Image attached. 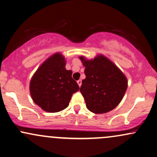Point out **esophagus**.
<instances>
[{
  "label": "esophagus",
  "instance_id": "1",
  "mask_svg": "<svg viewBox=\"0 0 157 157\" xmlns=\"http://www.w3.org/2000/svg\"><path fill=\"white\" fill-rule=\"evenodd\" d=\"M77 84H78V86L80 87L81 85H82V80H77Z\"/></svg>",
  "mask_w": 157,
  "mask_h": 157
}]
</instances>
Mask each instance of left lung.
Wrapping results in <instances>:
<instances>
[{"mask_svg":"<svg viewBox=\"0 0 157 157\" xmlns=\"http://www.w3.org/2000/svg\"><path fill=\"white\" fill-rule=\"evenodd\" d=\"M80 59L86 69L80 92L90 112H109L121 102L127 89V79L108 58L99 55L91 60Z\"/></svg>","mask_w":157,"mask_h":157,"instance_id":"obj_1","label":"left lung"}]
</instances>
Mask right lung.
I'll use <instances>...</instances> for the list:
<instances>
[{
    "instance_id": "right-lung-1",
    "label": "right lung",
    "mask_w": 157,
    "mask_h": 157,
    "mask_svg": "<svg viewBox=\"0 0 157 157\" xmlns=\"http://www.w3.org/2000/svg\"><path fill=\"white\" fill-rule=\"evenodd\" d=\"M65 58L58 52L43 63L32 77L30 93L32 99L43 110L57 113L69 106L71 96L80 89L65 68Z\"/></svg>"
}]
</instances>
